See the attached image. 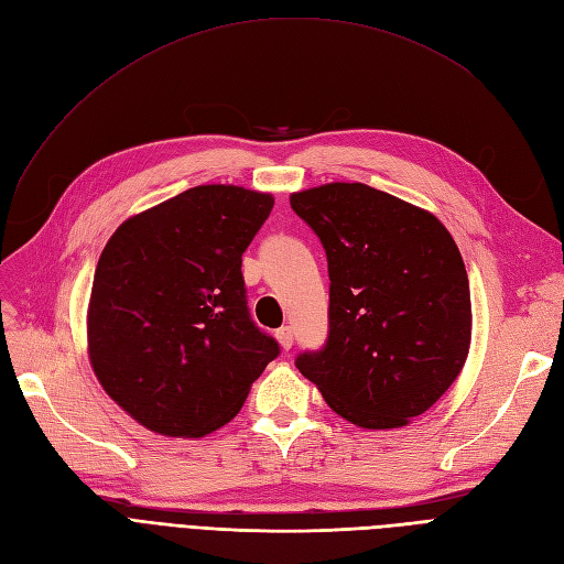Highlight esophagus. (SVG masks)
<instances>
[{
    "mask_svg": "<svg viewBox=\"0 0 564 564\" xmlns=\"http://www.w3.org/2000/svg\"><path fill=\"white\" fill-rule=\"evenodd\" d=\"M275 338L280 340V346L284 348V350H289L294 346V329L292 327H280L278 332H275Z\"/></svg>",
    "mask_w": 564,
    "mask_h": 564,
    "instance_id": "34e87169",
    "label": "esophagus"
}]
</instances>
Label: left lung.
<instances>
[{
	"label": "left lung",
	"instance_id": "8db88e82",
	"mask_svg": "<svg viewBox=\"0 0 564 564\" xmlns=\"http://www.w3.org/2000/svg\"><path fill=\"white\" fill-rule=\"evenodd\" d=\"M329 270V332L296 367L338 416L398 429L458 377L470 344L464 259L440 220L365 183L292 195Z\"/></svg>",
	"mask_w": 564,
	"mask_h": 564
}]
</instances>
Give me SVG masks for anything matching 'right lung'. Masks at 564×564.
<instances>
[{
  "label": "right lung",
  "instance_id": "1",
  "mask_svg": "<svg viewBox=\"0 0 564 564\" xmlns=\"http://www.w3.org/2000/svg\"><path fill=\"white\" fill-rule=\"evenodd\" d=\"M272 204L237 185H197L124 220L100 253L91 365L145 429L169 437L220 429L280 355L251 319L242 278V253Z\"/></svg>",
  "mask_w": 564,
  "mask_h": 564
}]
</instances>
